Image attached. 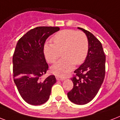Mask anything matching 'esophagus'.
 Masks as SVG:
<instances>
[{
  "instance_id": "esophagus-1",
  "label": "esophagus",
  "mask_w": 120,
  "mask_h": 120,
  "mask_svg": "<svg viewBox=\"0 0 120 120\" xmlns=\"http://www.w3.org/2000/svg\"><path fill=\"white\" fill-rule=\"evenodd\" d=\"M56 79L57 80H60V81H63V80H65V79H64V78H62V77H58V76H56Z\"/></svg>"
}]
</instances>
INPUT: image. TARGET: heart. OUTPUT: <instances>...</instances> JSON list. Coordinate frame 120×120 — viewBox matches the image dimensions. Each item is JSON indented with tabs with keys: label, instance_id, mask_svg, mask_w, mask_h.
<instances>
[{
	"label": "heart",
	"instance_id": "b5f03b06",
	"mask_svg": "<svg viewBox=\"0 0 120 120\" xmlns=\"http://www.w3.org/2000/svg\"><path fill=\"white\" fill-rule=\"evenodd\" d=\"M52 43L43 45V54L49 63L56 62L62 52L64 57L51 67V71L59 77H64L73 69L75 65H81L87 57L89 43L83 32L65 29L58 32L52 38Z\"/></svg>",
	"mask_w": 120,
	"mask_h": 120
}]
</instances>
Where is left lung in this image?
I'll return each instance as SVG.
<instances>
[{
  "instance_id": "8db88e82",
  "label": "left lung",
  "mask_w": 120,
  "mask_h": 120,
  "mask_svg": "<svg viewBox=\"0 0 120 120\" xmlns=\"http://www.w3.org/2000/svg\"><path fill=\"white\" fill-rule=\"evenodd\" d=\"M86 34L89 50L85 62L75 70L71 79L73 87L67 93L68 98L77 105L91 101L98 92L105 75V55L102 45L91 33L78 27Z\"/></svg>"
}]
</instances>
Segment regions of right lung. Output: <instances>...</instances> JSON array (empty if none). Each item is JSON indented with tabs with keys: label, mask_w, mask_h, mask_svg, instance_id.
<instances>
[{
	"label": "right lung",
	"mask_w": 120,
	"mask_h": 120,
	"mask_svg": "<svg viewBox=\"0 0 120 120\" xmlns=\"http://www.w3.org/2000/svg\"><path fill=\"white\" fill-rule=\"evenodd\" d=\"M58 27H38L31 29L18 41L13 55L14 81L23 100L32 105H40L49 100L54 75L41 77L49 68L43 54L47 38L58 32Z\"/></svg>",
	"instance_id": "obj_1"
}]
</instances>
